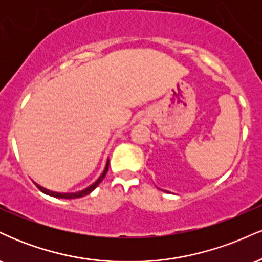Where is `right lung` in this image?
I'll list each match as a JSON object with an SVG mask.
<instances>
[{
	"label": "right lung",
	"mask_w": 262,
	"mask_h": 262,
	"mask_svg": "<svg viewBox=\"0 0 262 262\" xmlns=\"http://www.w3.org/2000/svg\"><path fill=\"white\" fill-rule=\"evenodd\" d=\"M108 165H110V160H107L106 167H104V170H103V172H102V175H101L100 177H98L97 181L93 182L91 186H89V187H87V188L82 189V191L75 192V193H59V192H53V191H49V189H47V188L41 187V186L37 185V183H35V185H37V187H38L39 189H40L41 192H44L45 194H49V196H53V197H59V198H68V200H70V198H80V197L86 196V194L91 193V192L93 191V189H95L96 187H97L98 185H100L102 180H103V179H104V176H106V173H107V171H108Z\"/></svg>",
	"instance_id": "right-lung-1"
}]
</instances>
